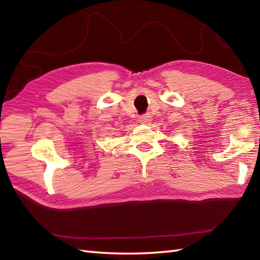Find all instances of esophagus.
I'll use <instances>...</instances> for the list:
<instances>
[{"label":"esophagus","instance_id":"esophagus-1","mask_svg":"<svg viewBox=\"0 0 260 260\" xmlns=\"http://www.w3.org/2000/svg\"><path fill=\"white\" fill-rule=\"evenodd\" d=\"M140 121L142 124H145V125H148L152 121V117L150 114H145V115H142L140 117Z\"/></svg>","mask_w":260,"mask_h":260}]
</instances>
